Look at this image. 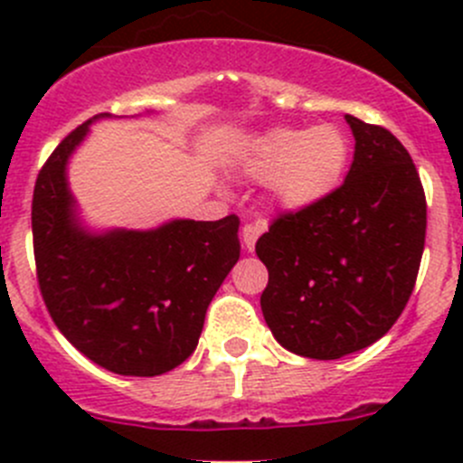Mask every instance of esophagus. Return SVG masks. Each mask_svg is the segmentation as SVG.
<instances>
[{"instance_id":"obj_1","label":"esophagus","mask_w":463,"mask_h":463,"mask_svg":"<svg viewBox=\"0 0 463 463\" xmlns=\"http://www.w3.org/2000/svg\"><path fill=\"white\" fill-rule=\"evenodd\" d=\"M264 231H266V222L244 223V228H241V240H244V246H246V250H249V253H253L255 241H258V237Z\"/></svg>"}]
</instances>
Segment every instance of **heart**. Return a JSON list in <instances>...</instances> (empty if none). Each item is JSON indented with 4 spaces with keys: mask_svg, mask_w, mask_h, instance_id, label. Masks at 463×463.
<instances>
[{
    "mask_svg": "<svg viewBox=\"0 0 463 463\" xmlns=\"http://www.w3.org/2000/svg\"><path fill=\"white\" fill-rule=\"evenodd\" d=\"M352 145L335 125L273 128L258 134L240 154L246 176L269 185L270 202L300 213L325 202L340 188Z\"/></svg>",
    "mask_w": 463,
    "mask_h": 463,
    "instance_id": "1",
    "label": "heart"
}]
</instances>
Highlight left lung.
Here are the masks:
<instances>
[{"mask_svg":"<svg viewBox=\"0 0 463 463\" xmlns=\"http://www.w3.org/2000/svg\"><path fill=\"white\" fill-rule=\"evenodd\" d=\"M354 161L325 202L270 223L255 253L269 269L261 314L298 356L335 361L387 334L412 296L426 194L394 134L345 116Z\"/></svg>","mask_w":463,"mask_h":463,"instance_id":"8db88e82","label":"left lung"}]
</instances>
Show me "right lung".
<instances>
[{
	"mask_svg": "<svg viewBox=\"0 0 463 463\" xmlns=\"http://www.w3.org/2000/svg\"><path fill=\"white\" fill-rule=\"evenodd\" d=\"M93 116L55 147L33 193V249L42 298L58 329L114 374L158 376L194 352L205 311L240 260V219H172L149 231H93L67 165Z\"/></svg>",
	"mask_w": 463,
	"mask_h": 463,
	"instance_id": "1",
	"label": "right lung"
}]
</instances>
